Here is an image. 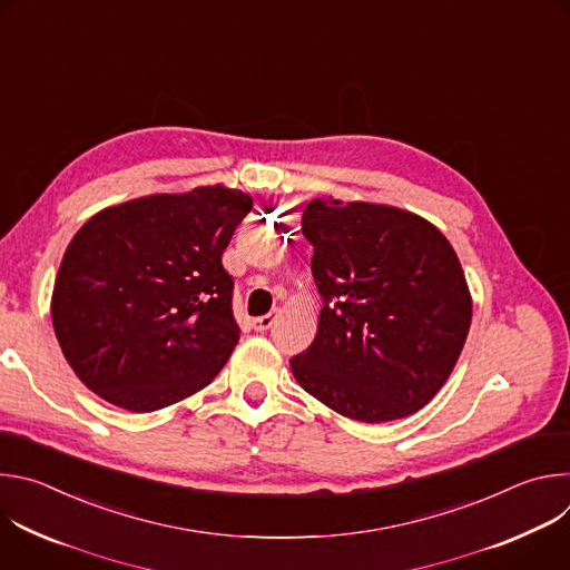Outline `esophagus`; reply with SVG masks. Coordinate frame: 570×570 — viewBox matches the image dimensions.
<instances>
[{"label":"esophagus","instance_id":"34e87169","mask_svg":"<svg viewBox=\"0 0 570 570\" xmlns=\"http://www.w3.org/2000/svg\"><path fill=\"white\" fill-rule=\"evenodd\" d=\"M277 317H279V313L275 311V313H268V315H262V317H255L253 320V327L257 330V332H268L273 324L277 322Z\"/></svg>","mask_w":570,"mask_h":570}]
</instances>
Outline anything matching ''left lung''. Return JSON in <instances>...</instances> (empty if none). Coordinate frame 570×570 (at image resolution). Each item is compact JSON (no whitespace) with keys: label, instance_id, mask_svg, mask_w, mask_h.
Listing matches in <instances>:
<instances>
[{"label":"left lung","instance_id":"obj_1","mask_svg":"<svg viewBox=\"0 0 570 570\" xmlns=\"http://www.w3.org/2000/svg\"><path fill=\"white\" fill-rule=\"evenodd\" d=\"M322 295L317 334L291 358L297 383L365 424L409 417L453 372L471 295L446 236L390 205L315 198L302 214Z\"/></svg>","mask_w":570,"mask_h":570}]
</instances>
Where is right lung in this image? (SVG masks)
Wrapping results in <instances>:
<instances>
[{
    "label": "right lung",
    "instance_id": "obj_1",
    "mask_svg": "<svg viewBox=\"0 0 570 570\" xmlns=\"http://www.w3.org/2000/svg\"><path fill=\"white\" fill-rule=\"evenodd\" d=\"M250 209L248 194L214 185L135 198L80 227L51 295L76 376L130 413L209 385L240 334L220 257Z\"/></svg>",
    "mask_w": 570,
    "mask_h": 570
}]
</instances>
